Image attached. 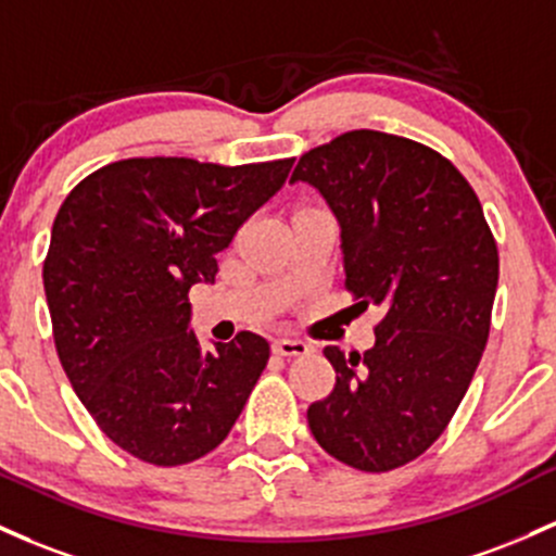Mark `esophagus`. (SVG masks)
<instances>
[{
    "label": "esophagus",
    "instance_id": "34e87169",
    "mask_svg": "<svg viewBox=\"0 0 556 556\" xmlns=\"http://www.w3.org/2000/svg\"><path fill=\"white\" fill-rule=\"evenodd\" d=\"M308 351L311 345L303 343V340H292V338L274 340V353H279V356H306Z\"/></svg>",
    "mask_w": 556,
    "mask_h": 556
}]
</instances>
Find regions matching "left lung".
<instances>
[{
	"label": "left lung",
	"instance_id": "8db88e82",
	"mask_svg": "<svg viewBox=\"0 0 556 556\" xmlns=\"http://www.w3.org/2000/svg\"><path fill=\"white\" fill-rule=\"evenodd\" d=\"M290 181L338 218L356 306L382 308L369 351L325 348L338 377L308 427L348 467H404L446 430L488 343L498 250L483 205L441 152L371 129L308 150Z\"/></svg>",
	"mask_w": 556,
	"mask_h": 556
}]
</instances>
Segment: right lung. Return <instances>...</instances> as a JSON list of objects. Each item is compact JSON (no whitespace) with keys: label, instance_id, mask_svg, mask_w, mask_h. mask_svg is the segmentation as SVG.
Wrapping results in <instances>:
<instances>
[{"label":"right lung","instance_id":"right-lung-1","mask_svg":"<svg viewBox=\"0 0 556 556\" xmlns=\"http://www.w3.org/2000/svg\"><path fill=\"white\" fill-rule=\"evenodd\" d=\"M290 168L292 157H126L60 205L45 258L54 348L100 430L137 459L179 467L211 454L266 369L255 332L203 351L189 288L216 279V255Z\"/></svg>","mask_w":556,"mask_h":556}]
</instances>
